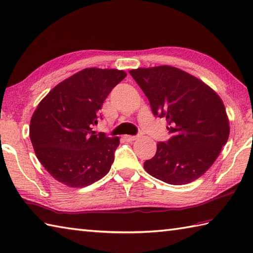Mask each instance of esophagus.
Masks as SVG:
<instances>
[{
  "instance_id": "1",
  "label": "esophagus",
  "mask_w": 253,
  "mask_h": 253,
  "mask_svg": "<svg viewBox=\"0 0 253 253\" xmlns=\"http://www.w3.org/2000/svg\"><path fill=\"white\" fill-rule=\"evenodd\" d=\"M124 138H125L126 141H134L137 139V136H130V135H125L124 136Z\"/></svg>"
}]
</instances>
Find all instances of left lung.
<instances>
[{"label": "left lung", "instance_id": "left-lung-1", "mask_svg": "<svg viewBox=\"0 0 253 253\" xmlns=\"http://www.w3.org/2000/svg\"><path fill=\"white\" fill-rule=\"evenodd\" d=\"M155 116L165 117L171 137L157 144L145 170L169 185H186L208 170L226 145L230 126L223 102L203 81L177 67L131 70Z\"/></svg>", "mask_w": 253, "mask_h": 253}]
</instances>
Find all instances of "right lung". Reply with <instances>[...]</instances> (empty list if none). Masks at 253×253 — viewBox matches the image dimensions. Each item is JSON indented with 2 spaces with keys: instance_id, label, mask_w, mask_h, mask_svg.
<instances>
[{
  "instance_id": "right-lung-1",
  "label": "right lung",
  "mask_w": 253,
  "mask_h": 253,
  "mask_svg": "<svg viewBox=\"0 0 253 253\" xmlns=\"http://www.w3.org/2000/svg\"><path fill=\"white\" fill-rule=\"evenodd\" d=\"M126 75L119 70L85 68L40 102L31 118L30 138L40 163L57 181L82 188L109 171L119 138L93 129L104 100Z\"/></svg>"
}]
</instances>
